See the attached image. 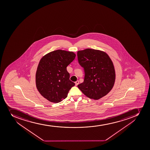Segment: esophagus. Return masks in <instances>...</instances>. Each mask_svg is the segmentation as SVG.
Here are the masks:
<instances>
[{
  "label": "esophagus",
  "mask_w": 150,
  "mask_h": 150,
  "mask_svg": "<svg viewBox=\"0 0 150 150\" xmlns=\"http://www.w3.org/2000/svg\"><path fill=\"white\" fill-rule=\"evenodd\" d=\"M79 81H76V82H75V86H78V84H79Z\"/></svg>",
  "instance_id": "1"
}]
</instances>
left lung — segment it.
<instances>
[{
	"instance_id": "8db88e82",
	"label": "left lung",
	"mask_w": 150,
	"mask_h": 150,
	"mask_svg": "<svg viewBox=\"0 0 150 150\" xmlns=\"http://www.w3.org/2000/svg\"><path fill=\"white\" fill-rule=\"evenodd\" d=\"M79 64L84 68L85 76L78 87L86 97L98 100L110 91L115 81L112 61L103 51L87 48L77 52Z\"/></svg>"
}]
</instances>
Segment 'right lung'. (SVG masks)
<instances>
[{"mask_svg": "<svg viewBox=\"0 0 150 150\" xmlns=\"http://www.w3.org/2000/svg\"><path fill=\"white\" fill-rule=\"evenodd\" d=\"M76 54L72 51L57 50L43 56L36 73V87L40 94L51 102L59 103L67 98L75 83L69 80L67 67Z\"/></svg>", "mask_w": 150, "mask_h": 150, "instance_id": "right-lung-1", "label": "right lung"}]
</instances>
